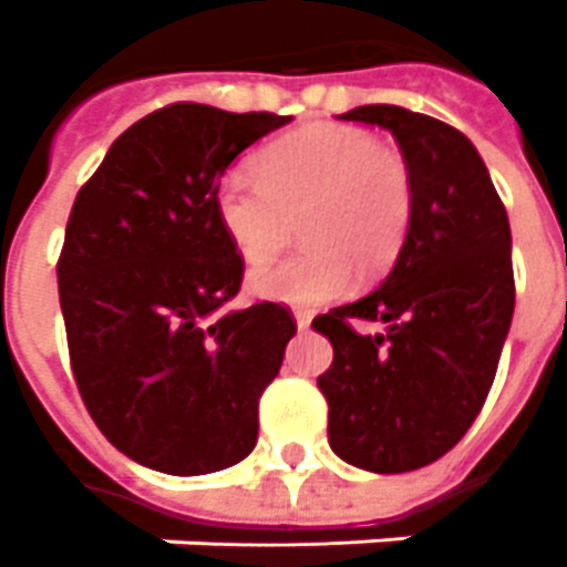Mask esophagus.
Returning <instances> with one entry per match:
<instances>
[{
	"mask_svg": "<svg viewBox=\"0 0 567 567\" xmlns=\"http://www.w3.org/2000/svg\"><path fill=\"white\" fill-rule=\"evenodd\" d=\"M311 317H315L311 311H296V327L308 329L311 327Z\"/></svg>",
	"mask_w": 567,
	"mask_h": 567,
	"instance_id": "34e87169",
	"label": "esophagus"
}]
</instances>
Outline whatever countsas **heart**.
I'll list each match as a JSON object with an SVG mask.
<instances>
[{"mask_svg": "<svg viewBox=\"0 0 567 567\" xmlns=\"http://www.w3.org/2000/svg\"><path fill=\"white\" fill-rule=\"evenodd\" d=\"M216 219L244 262L271 259L302 216L308 247L259 268L250 287L284 305H320L351 287L354 265L375 275L396 259L415 210V183L400 152L367 131L311 124L231 167L216 186Z\"/></svg>", "mask_w": 567, "mask_h": 567, "instance_id": "b5f03b06", "label": "heart"}]
</instances>
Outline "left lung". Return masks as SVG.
I'll use <instances>...</instances> for the list:
<instances>
[{
	"label": "left lung",
	"mask_w": 567,
	"mask_h": 567,
	"mask_svg": "<svg viewBox=\"0 0 567 567\" xmlns=\"http://www.w3.org/2000/svg\"><path fill=\"white\" fill-rule=\"evenodd\" d=\"M341 122L391 131L415 183V210L391 275L315 317L332 341L317 379L332 452L372 473L433 464L467 433L495 381L516 284L509 219L480 152L452 124L403 106H357ZM357 322H384L375 337Z\"/></svg>",
	"instance_id": "1"
}]
</instances>
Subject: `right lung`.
Returning <instances> with one entry per match:
<instances>
[{"instance_id": "obj_1", "label": "right lung", "mask_w": 567, "mask_h": 567, "mask_svg": "<svg viewBox=\"0 0 567 567\" xmlns=\"http://www.w3.org/2000/svg\"><path fill=\"white\" fill-rule=\"evenodd\" d=\"M275 112L171 103L131 124L79 188L58 259L79 393L118 452L171 476L238 464L259 396L296 336L287 305L223 311L244 259L216 219V186Z\"/></svg>"}]
</instances>
